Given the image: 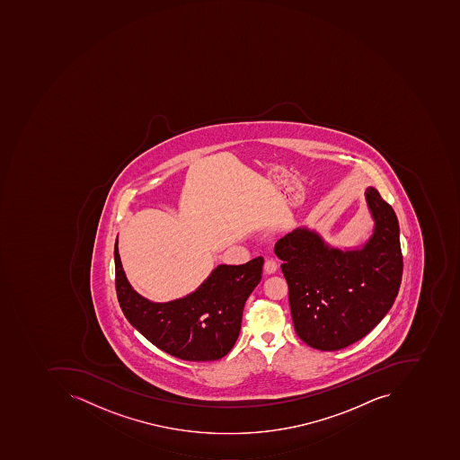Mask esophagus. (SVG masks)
<instances>
[{"instance_id":"34e87169","label":"esophagus","mask_w":460,"mask_h":460,"mask_svg":"<svg viewBox=\"0 0 460 460\" xmlns=\"http://www.w3.org/2000/svg\"><path fill=\"white\" fill-rule=\"evenodd\" d=\"M264 270L267 273H273L278 270V262L277 260L268 259L264 264Z\"/></svg>"}]
</instances>
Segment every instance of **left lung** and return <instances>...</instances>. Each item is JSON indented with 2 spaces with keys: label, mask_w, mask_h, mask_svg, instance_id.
Wrapping results in <instances>:
<instances>
[{
  "label": "left lung",
  "mask_w": 460,
  "mask_h": 460,
  "mask_svg": "<svg viewBox=\"0 0 460 460\" xmlns=\"http://www.w3.org/2000/svg\"><path fill=\"white\" fill-rule=\"evenodd\" d=\"M375 219L360 249L329 246L316 232L297 228L275 244L288 286L296 333L321 351H337L367 336L382 321L400 290L402 252L393 208L367 188Z\"/></svg>",
  "instance_id": "left-lung-1"
}]
</instances>
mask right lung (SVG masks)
I'll return each instance as SVG.
<instances>
[{
  "mask_svg": "<svg viewBox=\"0 0 460 460\" xmlns=\"http://www.w3.org/2000/svg\"><path fill=\"white\" fill-rule=\"evenodd\" d=\"M264 259L242 265H218L190 295L169 303H152L127 280L114 243L118 300L129 323L154 346L183 360L206 362L226 357L241 332L242 315L261 280Z\"/></svg>",
  "mask_w": 460,
  "mask_h": 460,
  "instance_id": "add662e5",
  "label": "right lung"
}]
</instances>
